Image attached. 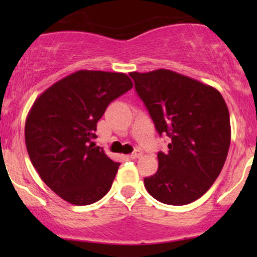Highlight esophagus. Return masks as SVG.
I'll use <instances>...</instances> for the list:
<instances>
[{
  "instance_id": "34e87169",
  "label": "esophagus",
  "mask_w": 257,
  "mask_h": 257,
  "mask_svg": "<svg viewBox=\"0 0 257 257\" xmlns=\"http://www.w3.org/2000/svg\"><path fill=\"white\" fill-rule=\"evenodd\" d=\"M141 156H143V152H141L140 150H135V151L133 152L132 155H129V158H132V159H135V158H140Z\"/></svg>"
}]
</instances>
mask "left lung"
<instances>
[{"label": "left lung", "mask_w": 257, "mask_h": 257, "mask_svg": "<svg viewBox=\"0 0 257 257\" xmlns=\"http://www.w3.org/2000/svg\"><path fill=\"white\" fill-rule=\"evenodd\" d=\"M138 95L159 134L172 139L158 153V170L144 179L153 198L185 205L204 194L220 175L231 144V123L220 91L172 70L131 72Z\"/></svg>", "instance_id": "left-lung-1"}]
</instances>
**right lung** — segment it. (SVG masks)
<instances>
[{
  "instance_id": "1",
  "label": "right lung",
  "mask_w": 257,
  "mask_h": 257,
  "mask_svg": "<svg viewBox=\"0 0 257 257\" xmlns=\"http://www.w3.org/2000/svg\"><path fill=\"white\" fill-rule=\"evenodd\" d=\"M132 88L125 73L79 70L35 100L25 122L26 149L40 178L60 198L88 205L110 191L119 163L93 139L108 104Z\"/></svg>"
}]
</instances>
